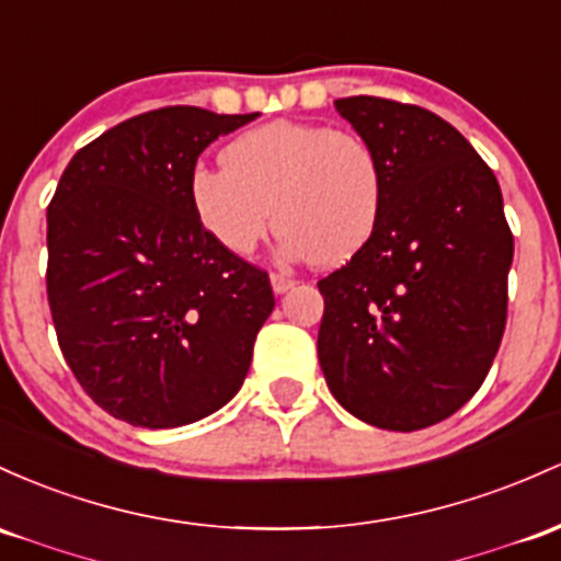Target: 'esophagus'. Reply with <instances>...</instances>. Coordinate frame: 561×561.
I'll return each instance as SVG.
<instances>
[{"label":"esophagus","mask_w":561,"mask_h":561,"mask_svg":"<svg viewBox=\"0 0 561 561\" xmlns=\"http://www.w3.org/2000/svg\"><path fill=\"white\" fill-rule=\"evenodd\" d=\"M290 287H295V279L293 276H285V274H271V290L276 295H285Z\"/></svg>","instance_id":"1"}]
</instances>
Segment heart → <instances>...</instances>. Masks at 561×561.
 Returning a JSON list of instances; mask_svg holds the SVG:
<instances>
[{"label": "heart", "mask_w": 561, "mask_h": 561, "mask_svg": "<svg viewBox=\"0 0 561 561\" xmlns=\"http://www.w3.org/2000/svg\"><path fill=\"white\" fill-rule=\"evenodd\" d=\"M383 199L373 146L317 122L276 119L242 133L224 149V168L196 164L188 175L196 220L237 257L255 252L274 220L285 261L341 266L373 239Z\"/></svg>", "instance_id": "1"}]
</instances>
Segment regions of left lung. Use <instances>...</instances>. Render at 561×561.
<instances>
[{"label": "left lung", "mask_w": 561, "mask_h": 561, "mask_svg": "<svg viewBox=\"0 0 561 561\" xmlns=\"http://www.w3.org/2000/svg\"><path fill=\"white\" fill-rule=\"evenodd\" d=\"M335 108L378 153L386 199L370 242L319 282V365L359 421L434 426L479 391L506 330L514 237L501 186L426 108L373 95Z\"/></svg>", "instance_id": "obj_1"}]
</instances>
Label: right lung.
Masks as SVG:
<instances>
[{"label": "right lung", "mask_w": 561, "mask_h": 561, "mask_svg": "<svg viewBox=\"0 0 561 561\" xmlns=\"http://www.w3.org/2000/svg\"><path fill=\"white\" fill-rule=\"evenodd\" d=\"M257 114L170 106L73 153L47 207V298L71 373L108 415L178 428L248 378L274 311L266 271L207 237L188 175Z\"/></svg>", "instance_id": "obj_1"}]
</instances>
